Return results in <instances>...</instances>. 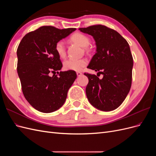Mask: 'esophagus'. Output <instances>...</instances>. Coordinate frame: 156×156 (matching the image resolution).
Masks as SVG:
<instances>
[{
    "label": "esophagus",
    "instance_id": "esophagus-1",
    "mask_svg": "<svg viewBox=\"0 0 156 156\" xmlns=\"http://www.w3.org/2000/svg\"><path fill=\"white\" fill-rule=\"evenodd\" d=\"M77 76H81V75H82V73L81 72H77Z\"/></svg>",
    "mask_w": 156,
    "mask_h": 156
}]
</instances>
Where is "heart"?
Instances as JSON below:
<instances>
[{
  "instance_id": "heart-1",
  "label": "heart",
  "mask_w": 156,
  "mask_h": 156,
  "mask_svg": "<svg viewBox=\"0 0 156 156\" xmlns=\"http://www.w3.org/2000/svg\"><path fill=\"white\" fill-rule=\"evenodd\" d=\"M70 40L75 42L83 48H86L90 44L89 37L82 33L77 32L71 36ZM55 49L56 54L60 58H64L66 56V49L62 41H58L56 42L55 45ZM88 62L85 58L81 59H72L69 58L66 60L63 63L64 69L65 70L72 71H80L84 66H86Z\"/></svg>"
}]
</instances>
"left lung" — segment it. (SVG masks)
<instances>
[{
  "instance_id": "left-lung-1",
  "label": "left lung",
  "mask_w": 156,
  "mask_h": 156,
  "mask_svg": "<svg viewBox=\"0 0 156 156\" xmlns=\"http://www.w3.org/2000/svg\"><path fill=\"white\" fill-rule=\"evenodd\" d=\"M93 36L96 53L87 68L103 75L84 73L88 78L86 94L89 102L98 109L111 111L119 107L131 86L133 60L127 41L119 32L102 25L79 29Z\"/></svg>"
}]
</instances>
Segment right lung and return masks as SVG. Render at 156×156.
Segmentation results:
<instances>
[{
	"label": "right lung",
	"instance_id": "add662e5",
	"mask_svg": "<svg viewBox=\"0 0 156 156\" xmlns=\"http://www.w3.org/2000/svg\"><path fill=\"white\" fill-rule=\"evenodd\" d=\"M75 30L43 26L27 33L18 46L17 70L22 91L37 111L49 113L58 110L77 78L75 71L58 72L62 64L55 49L56 42ZM50 72L58 75L51 77Z\"/></svg>",
	"mask_w": 156,
	"mask_h": 156
}]
</instances>
